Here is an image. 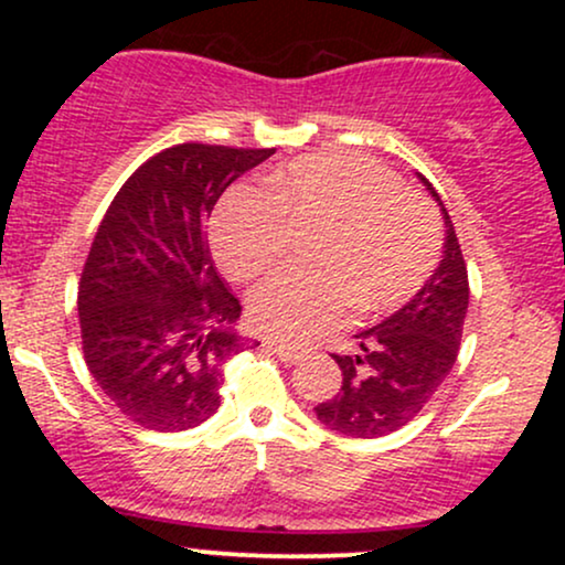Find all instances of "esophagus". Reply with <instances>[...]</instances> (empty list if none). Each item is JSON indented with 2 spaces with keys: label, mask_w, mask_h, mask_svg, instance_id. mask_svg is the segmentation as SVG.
Masks as SVG:
<instances>
[{
  "label": "esophagus",
  "mask_w": 565,
  "mask_h": 565,
  "mask_svg": "<svg viewBox=\"0 0 565 565\" xmlns=\"http://www.w3.org/2000/svg\"><path fill=\"white\" fill-rule=\"evenodd\" d=\"M263 348L270 350V353H274V355H278V359H281L284 364H297V361L302 359L300 350H291L287 345H276V342H270V340H265Z\"/></svg>",
  "instance_id": "34e87169"
}]
</instances>
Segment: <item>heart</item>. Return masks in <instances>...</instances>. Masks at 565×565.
Returning a JSON list of instances; mask_svg holds the SVG:
<instances>
[{"mask_svg": "<svg viewBox=\"0 0 565 565\" xmlns=\"http://www.w3.org/2000/svg\"><path fill=\"white\" fill-rule=\"evenodd\" d=\"M291 238H313L310 276H278L249 297V319L270 340L302 345L359 316L412 300L436 270L440 233L425 201L374 161L323 153L270 174L263 199L238 191L212 223V252L233 281L274 268Z\"/></svg>", "mask_w": 565, "mask_h": 565, "instance_id": "b5f03b06", "label": "heart"}]
</instances>
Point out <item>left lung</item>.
Listing matches in <instances>:
<instances>
[{"mask_svg": "<svg viewBox=\"0 0 565 565\" xmlns=\"http://www.w3.org/2000/svg\"><path fill=\"white\" fill-rule=\"evenodd\" d=\"M417 178L444 215V257L404 308L353 334L359 348L353 355H334L342 369L340 391L316 406V417L350 438L387 436L417 417L459 353L470 300L468 268L444 201L423 174Z\"/></svg>", "mask_w": 565, "mask_h": 565, "instance_id": "obj_1", "label": "left lung"}]
</instances>
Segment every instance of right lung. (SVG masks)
I'll list each match as a JSON object with an SVG mask.
<instances>
[{"instance_id": "obj_1", "label": "right lung", "mask_w": 565, "mask_h": 565, "mask_svg": "<svg viewBox=\"0 0 565 565\" xmlns=\"http://www.w3.org/2000/svg\"><path fill=\"white\" fill-rule=\"evenodd\" d=\"M274 153L167 148L132 172L95 233L79 281L84 361L148 430H191L220 408L225 361L244 350L242 305L217 276L204 228L225 188Z\"/></svg>"}]
</instances>
